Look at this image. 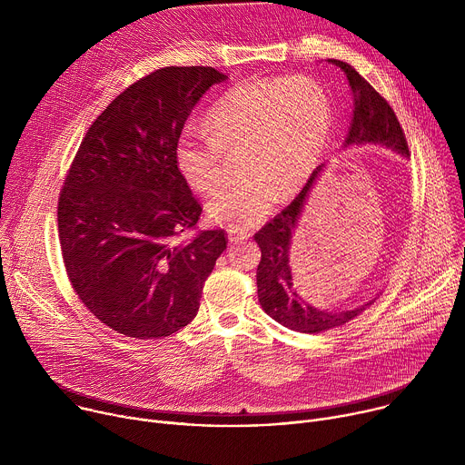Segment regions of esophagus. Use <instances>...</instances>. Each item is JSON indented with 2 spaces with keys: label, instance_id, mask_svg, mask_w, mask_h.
I'll return each instance as SVG.
<instances>
[{
  "label": "esophagus",
  "instance_id": "obj_1",
  "mask_svg": "<svg viewBox=\"0 0 465 465\" xmlns=\"http://www.w3.org/2000/svg\"><path fill=\"white\" fill-rule=\"evenodd\" d=\"M228 237H230L232 242H242V241L250 239V232L239 230V228H230V230H228Z\"/></svg>",
  "mask_w": 465,
  "mask_h": 465
}]
</instances>
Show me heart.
I'll return each instance as SVG.
<instances>
[{
  "label": "heart",
  "mask_w": 465,
  "mask_h": 465,
  "mask_svg": "<svg viewBox=\"0 0 465 465\" xmlns=\"http://www.w3.org/2000/svg\"><path fill=\"white\" fill-rule=\"evenodd\" d=\"M208 136L185 132L176 167L198 193H215L226 178L224 156H241V182L208 206L212 223L248 228L280 198L292 196L316 171L331 132V101L309 77H257L230 88L206 117Z\"/></svg>",
  "instance_id": "heart-1"
}]
</instances>
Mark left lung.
<instances>
[{"instance_id": "8db88e82", "label": "left lung", "mask_w": 465, "mask_h": 465, "mask_svg": "<svg viewBox=\"0 0 465 465\" xmlns=\"http://www.w3.org/2000/svg\"><path fill=\"white\" fill-rule=\"evenodd\" d=\"M329 62L339 65L346 74L348 83L353 90V114L344 145L350 147L381 143L409 156V143L403 126L397 121V115L393 114L388 101L364 77H361L350 64L333 58ZM316 174L318 169L307 180L305 187L300 191L294 201L253 235L255 242L261 248V261L257 264L255 274L261 307L282 325L307 335H318L325 333V331L342 327L371 305L370 302L353 311L325 312L318 311L316 307L305 305L294 291V280L289 267V248L292 232H296L300 213L303 210L305 198L314 183Z\"/></svg>"}]
</instances>
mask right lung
Returning <instances> with one entry per match:
<instances>
[{"mask_svg": "<svg viewBox=\"0 0 465 465\" xmlns=\"http://www.w3.org/2000/svg\"><path fill=\"white\" fill-rule=\"evenodd\" d=\"M226 75L167 65L119 94L92 123L58 196V241L72 289L117 333L163 339L198 312L228 233L187 239L203 213L176 167L198 103Z\"/></svg>", "mask_w": 465, "mask_h": 465, "instance_id": "obj_1", "label": "right lung"}]
</instances>
